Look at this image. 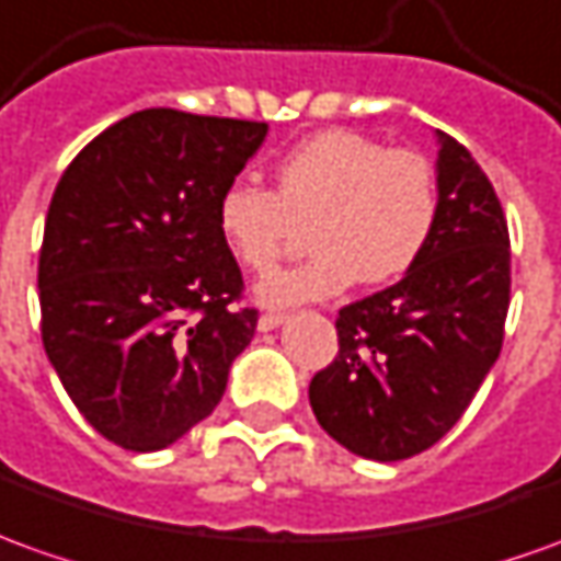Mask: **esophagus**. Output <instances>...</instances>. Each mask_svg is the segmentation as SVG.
Listing matches in <instances>:
<instances>
[{"instance_id":"esophagus-1","label":"esophagus","mask_w":561,"mask_h":561,"mask_svg":"<svg viewBox=\"0 0 561 561\" xmlns=\"http://www.w3.org/2000/svg\"><path fill=\"white\" fill-rule=\"evenodd\" d=\"M280 323H284V314H272V311H268V314L259 318V332H272L277 330Z\"/></svg>"}]
</instances>
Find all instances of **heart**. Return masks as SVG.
I'll return each mask as SVG.
<instances>
[{
	"mask_svg": "<svg viewBox=\"0 0 561 561\" xmlns=\"http://www.w3.org/2000/svg\"><path fill=\"white\" fill-rule=\"evenodd\" d=\"M436 176L412 149H385L357 130H320L274 164V192L234 180L216 201V231L247 272H268L299 226L314 256L259 280L272 308L318 302L363 284L403 277L436 226Z\"/></svg>",
	"mask_w": 561,
	"mask_h": 561,
	"instance_id": "heart-1",
	"label": "heart"
}]
</instances>
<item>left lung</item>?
Listing matches in <instances>:
<instances>
[{"instance_id":"obj_1","label":"left lung","mask_w":561,"mask_h":561,"mask_svg":"<svg viewBox=\"0 0 561 561\" xmlns=\"http://www.w3.org/2000/svg\"><path fill=\"white\" fill-rule=\"evenodd\" d=\"M436 146L431 241L403 280L339 311V354L308 388L320 427L369 461H403L439 443L504 342L507 219L465 146L443 130Z\"/></svg>"}]
</instances>
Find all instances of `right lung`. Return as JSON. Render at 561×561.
I'll return each instance as SVG.
<instances>
[{"label": "right lung", "mask_w": 561, "mask_h": 561, "mask_svg": "<svg viewBox=\"0 0 561 561\" xmlns=\"http://www.w3.org/2000/svg\"><path fill=\"white\" fill-rule=\"evenodd\" d=\"M265 122L142 110L64 170L38 253L42 345L96 434L168 449L216 409L256 311L216 231Z\"/></svg>", "instance_id": "obj_1"}]
</instances>
